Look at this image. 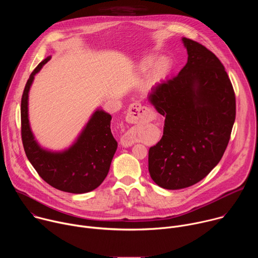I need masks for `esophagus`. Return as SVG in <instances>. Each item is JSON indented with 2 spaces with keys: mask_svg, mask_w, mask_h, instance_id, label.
Returning a JSON list of instances; mask_svg holds the SVG:
<instances>
[{
  "mask_svg": "<svg viewBox=\"0 0 258 258\" xmlns=\"http://www.w3.org/2000/svg\"><path fill=\"white\" fill-rule=\"evenodd\" d=\"M151 118L150 109L142 106L139 103H134L128 108V112L126 115V120L130 123H141L143 121L149 120ZM136 143V138L131 132H127L121 138V144L124 147L132 146Z\"/></svg>",
  "mask_w": 258,
  "mask_h": 258,
  "instance_id": "obj_1",
  "label": "esophagus"
}]
</instances>
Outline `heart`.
I'll return each instance as SVG.
<instances>
[{"mask_svg":"<svg viewBox=\"0 0 258 258\" xmlns=\"http://www.w3.org/2000/svg\"><path fill=\"white\" fill-rule=\"evenodd\" d=\"M155 61H156V58L154 56H150L144 59L141 64V70L143 72L149 71L152 67H154L150 72L148 81H147V85L149 87H152L158 84L159 82H161L166 77L167 71L169 69V62L167 59L162 58L154 66Z\"/></svg>","mask_w":258,"mask_h":258,"instance_id":"1","label":"heart"}]
</instances>
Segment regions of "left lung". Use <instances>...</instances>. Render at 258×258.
<instances>
[{
    "mask_svg": "<svg viewBox=\"0 0 258 258\" xmlns=\"http://www.w3.org/2000/svg\"><path fill=\"white\" fill-rule=\"evenodd\" d=\"M188 62L152 89L149 102L165 117L149 149L151 178L178 190L203 179L222 159L236 118V97L223 63L203 45L182 38Z\"/></svg>",
    "mask_w": 258,
    "mask_h": 258,
    "instance_id": "left-lung-1",
    "label": "left lung"
}]
</instances>
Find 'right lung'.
<instances>
[{
	"mask_svg": "<svg viewBox=\"0 0 258 258\" xmlns=\"http://www.w3.org/2000/svg\"><path fill=\"white\" fill-rule=\"evenodd\" d=\"M51 57L34 68L21 98V138L25 154L39 175L57 190L83 194L98 188L108 174L117 148L112 136L111 115L97 110L78 141L63 152L42 149L35 142L28 123V92L35 73Z\"/></svg>",
	"mask_w": 258,
	"mask_h": 258,
	"instance_id": "1",
	"label": "right lung"
}]
</instances>
